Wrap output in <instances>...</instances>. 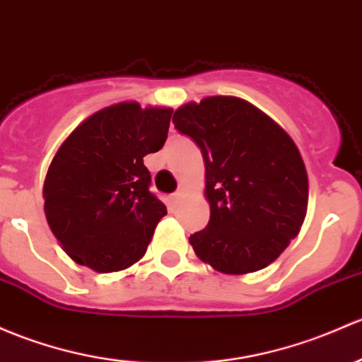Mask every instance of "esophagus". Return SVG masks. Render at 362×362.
I'll list each match as a JSON object with an SVG mask.
<instances>
[{
    "label": "esophagus",
    "mask_w": 362,
    "mask_h": 362,
    "mask_svg": "<svg viewBox=\"0 0 362 362\" xmlns=\"http://www.w3.org/2000/svg\"><path fill=\"white\" fill-rule=\"evenodd\" d=\"M184 194H185L184 187H180V189H178V191L173 194V201H175V203H180V201L184 199Z\"/></svg>",
    "instance_id": "esophagus-1"
}]
</instances>
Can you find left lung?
<instances>
[{
	"mask_svg": "<svg viewBox=\"0 0 362 362\" xmlns=\"http://www.w3.org/2000/svg\"><path fill=\"white\" fill-rule=\"evenodd\" d=\"M173 123L199 146L206 168L210 222L189 238L196 255L223 274L267 267L307 213V170L291 136L235 97L182 105Z\"/></svg>",
	"mask_w": 362,
	"mask_h": 362,
	"instance_id": "obj_1",
	"label": "left lung"
}]
</instances>
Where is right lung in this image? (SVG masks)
<instances>
[{
	"mask_svg": "<svg viewBox=\"0 0 362 362\" xmlns=\"http://www.w3.org/2000/svg\"><path fill=\"white\" fill-rule=\"evenodd\" d=\"M171 112L135 102L111 105L57 151L43 185L45 215L76 264L117 272L146 255L166 206L149 191L144 158L165 146Z\"/></svg>",
	"mask_w": 362,
	"mask_h": 362,
	"instance_id": "add662e5",
	"label": "right lung"
}]
</instances>
